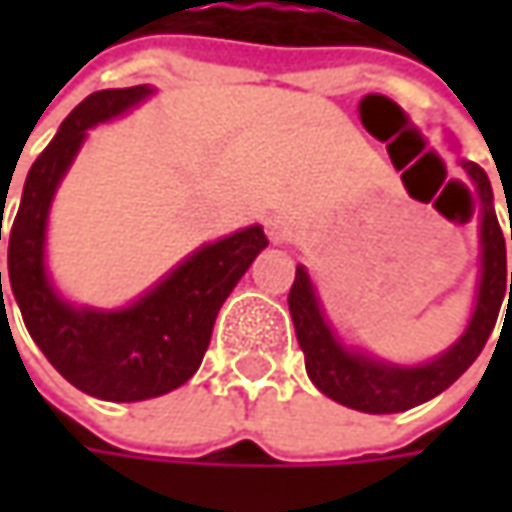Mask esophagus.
<instances>
[{
  "instance_id": "obj_1",
  "label": "esophagus",
  "mask_w": 512,
  "mask_h": 512,
  "mask_svg": "<svg viewBox=\"0 0 512 512\" xmlns=\"http://www.w3.org/2000/svg\"><path fill=\"white\" fill-rule=\"evenodd\" d=\"M265 230L273 245H282V242H287V236H290V227H287V222L282 216H270L265 222Z\"/></svg>"
}]
</instances>
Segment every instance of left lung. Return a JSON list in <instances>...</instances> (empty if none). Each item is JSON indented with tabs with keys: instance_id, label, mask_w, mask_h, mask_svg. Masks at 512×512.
<instances>
[{
	"instance_id": "1",
	"label": "left lung",
	"mask_w": 512,
	"mask_h": 512,
	"mask_svg": "<svg viewBox=\"0 0 512 512\" xmlns=\"http://www.w3.org/2000/svg\"><path fill=\"white\" fill-rule=\"evenodd\" d=\"M470 182L476 185L479 199V219H482V279H479V296L473 316L467 322L462 339L447 347L442 356L433 362L402 367V364L379 362L373 356H364L359 350L344 347L333 327L327 325L322 305L316 299L313 282L302 265L296 267V279L287 296V307L293 316L296 339L305 353V367L310 382L316 384L333 402L362 410V413H402L416 404L439 396L450 384L462 376L482 347L490 339L502 302L512 310V273L507 282V250L496 207H493V187L490 179L476 162L462 159ZM512 239V222H510ZM511 290L507 291L506 287ZM507 322V319H504Z\"/></svg>"
}]
</instances>
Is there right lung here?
Returning <instances> with one entry per match:
<instances>
[{"label": "right lung", "mask_w": 512, "mask_h": 512, "mask_svg": "<svg viewBox=\"0 0 512 512\" xmlns=\"http://www.w3.org/2000/svg\"><path fill=\"white\" fill-rule=\"evenodd\" d=\"M150 93L148 85L96 90L70 110L30 168L8 239L10 290L33 342L73 387L105 402H142L185 384L202 364L219 307L267 247L262 227H245L199 247L122 310L73 307L59 299L45 270V227L53 193L88 128L125 113Z\"/></svg>", "instance_id": "obj_1"}]
</instances>
